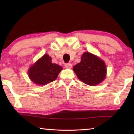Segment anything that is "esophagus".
<instances>
[{"label":"esophagus","instance_id":"34e87169","mask_svg":"<svg viewBox=\"0 0 134 134\" xmlns=\"http://www.w3.org/2000/svg\"><path fill=\"white\" fill-rule=\"evenodd\" d=\"M64 66L66 69H71L72 67V64L71 63H66V64H64Z\"/></svg>","mask_w":134,"mask_h":134}]
</instances>
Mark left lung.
<instances>
[{
    "mask_svg": "<svg viewBox=\"0 0 134 134\" xmlns=\"http://www.w3.org/2000/svg\"><path fill=\"white\" fill-rule=\"evenodd\" d=\"M105 62L98 57L89 52H85L80 63L73 67L77 77L84 83L96 86L104 80L106 76Z\"/></svg>",
    "mask_w": 134,
    "mask_h": 134,
    "instance_id": "obj_1",
    "label": "left lung"
}]
</instances>
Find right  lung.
<instances>
[{
    "mask_svg": "<svg viewBox=\"0 0 134 134\" xmlns=\"http://www.w3.org/2000/svg\"><path fill=\"white\" fill-rule=\"evenodd\" d=\"M62 66L51 62V58L48 54H44L28 70L31 80L38 85H45L57 78L62 71Z\"/></svg>",
    "mask_w": 134,
    "mask_h": 134,
    "instance_id": "right-lung-1",
    "label": "right lung"
}]
</instances>
